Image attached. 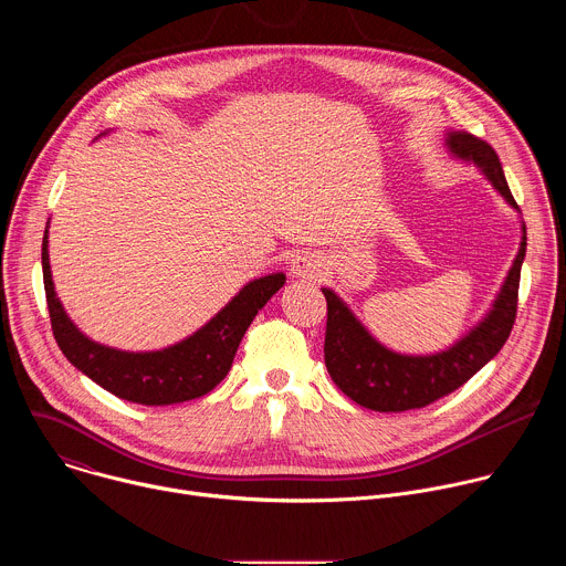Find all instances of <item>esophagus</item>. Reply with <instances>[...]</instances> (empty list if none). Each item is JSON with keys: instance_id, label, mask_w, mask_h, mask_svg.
<instances>
[{"instance_id": "34e87169", "label": "esophagus", "mask_w": 566, "mask_h": 566, "mask_svg": "<svg viewBox=\"0 0 566 566\" xmlns=\"http://www.w3.org/2000/svg\"><path fill=\"white\" fill-rule=\"evenodd\" d=\"M291 273L302 282H317L322 273H325V260L317 253L304 251L291 260Z\"/></svg>"}]
</instances>
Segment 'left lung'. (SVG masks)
I'll list each match as a JSON object with an SVG mask.
<instances>
[{"label":"left lung","mask_w":566,"mask_h":566,"mask_svg":"<svg viewBox=\"0 0 566 566\" xmlns=\"http://www.w3.org/2000/svg\"><path fill=\"white\" fill-rule=\"evenodd\" d=\"M446 143L454 156L474 160L495 190L513 208H520L506 184L500 156L486 140L468 132H450ZM522 230L524 237L520 253L491 313L454 347L441 354L402 356L389 352L367 334L334 291L322 289L327 297L325 363L332 380L358 406L376 412L419 410L468 382L483 365L500 354L513 332L517 317L520 271L526 255V226H522Z\"/></svg>","instance_id":"8db88e82"}]
</instances>
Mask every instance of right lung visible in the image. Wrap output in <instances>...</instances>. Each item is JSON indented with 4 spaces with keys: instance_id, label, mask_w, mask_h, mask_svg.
I'll return each mask as SVG.
<instances>
[{
    "instance_id": "1",
    "label": "right lung",
    "mask_w": 566,
    "mask_h": 566,
    "mask_svg": "<svg viewBox=\"0 0 566 566\" xmlns=\"http://www.w3.org/2000/svg\"><path fill=\"white\" fill-rule=\"evenodd\" d=\"M46 230L42 239V273L51 329L71 365L103 389L140 406H172L214 389L232 367L237 347L258 311L284 286V273L260 277L241 289L206 327L179 345L149 354L118 352L90 340L75 329L53 291Z\"/></svg>"
}]
</instances>
